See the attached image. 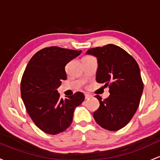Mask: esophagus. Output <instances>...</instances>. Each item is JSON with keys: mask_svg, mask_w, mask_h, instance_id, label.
<instances>
[{"mask_svg": "<svg viewBox=\"0 0 160 160\" xmlns=\"http://www.w3.org/2000/svg\"><path fill=\"white\" fill-rule=\"evenodd\" d=\"M84 96H85V99H88V98H90V97H91V95H90L89 93H85Z\"/></svg>", "mask_w": 160, "mask_h": 160, "instance_id": "obj_1", "label": "esophagus"}]
</instances>
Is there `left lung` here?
<instances>
[{
	"label": "left lung",
	"mask_w": 160,
	"mask_h": 160,
	"mask_svg": "<svg viewBox=\"0 0 160 160\" xmlns=\"http://www.w3.org/2000/svg\"><path fill=\"white\" fill-rule=\"evenodd\" d=\"M87 54L97 58V83L109 86L110 95L100 102L93 112L96 122L103 129L117 131L125 127L132 118L139 105L143 83L135 59L122 48L114 44L97 47L87 50Z\"/></svg>",
	"instance_id": "left-lung-1"
}]
</instances>
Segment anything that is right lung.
Masks as SVG:
<instances>
[{
  "mask_svg": "<svg viewBox=\"0 0 160 160\" xmlns=\"http://www.w3.org/2000/svg\"><path fill=\"white\" fill-rule=\"evenodd\" d=\"M81 50L49 47L37 52L27 65L21 82V94L28 115L43 132L51 135L66 130L73 121V112L84 100L77 92L60 98L57 89L66 80L65 67Z\"/></svg>",
  "mask_w": 160,
  "mask_h": 160,
  "instance_id": "add662e5",
  "label": "right lung"
}]
</instances>
